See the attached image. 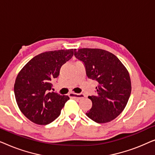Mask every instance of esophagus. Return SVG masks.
<instances>
[{
    "mask_svg": "<svg viewBox=\"0 0 155 155\" xmlns=\"http://www.w3.org/2000/svg\"><path fill=\"white\" fill-rule=\"evenodd\" d=\"M69 97H71V98H77L78 99H83L84 96L82 94H76L75 92H70L69 93Z\"/></svg>",
    "mask_w": 155,
    "mask_h": 155,
    "instance_id": "34e87169",
    "label": "esophagus"
}]
</instances>
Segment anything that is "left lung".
Returning <instances> with one entry per match:
<instances>
[{
  "label": "left lung",
  "mask_w": 155,
  "mask_h": 155,
  "mask_svg": "<svg viewBox=\"0 0 155 155\" xmlns=\"http://www.w3.org/2000/svg\"><path fill=\"white\" fill-rule=\"evenodd\" d=\"M75 56L84 63L90 79L99 82L97 94L89 96L92 107L86 115L104 124L116 118L126 107L131 92L129 73L115 55L101 48H79Z\"/></svg>",
  "instance_id": "left-lung-1"
}]
</instances>
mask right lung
Segmentation results:
<instances>
[{"label":"right lung","mask_w":155,"mask_h":155,"mask_svg":"<svg viewBox=\"0 0 155 155\" xmlns=\"http://www.w3.org/2000/svg\"><path fill=\"white\" fill-rule=\"evenodd\" d=\"M73 49H61L41 53L19 72L15 96L21 112L31 122L46 125L61 114L69 97L49 91L51 82L58 78L61 66L73 57Z\"/></svg>","instance_id":"add662e5"}]
</instances>
